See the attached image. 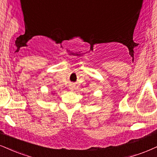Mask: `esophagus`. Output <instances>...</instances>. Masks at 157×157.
Returning a JSON list of instances; mask_svg holds the SVG:
<instances>
[{
    "label": "esophagus",
    "instance_id": "34e87169",
    "mask_svg": "<svg viewBox=\"0 0 157 157\" xmlns=\"http://www.w3.org/2000/svg\"><path fill=\"white\" fill-rule=\"evenodd\" d=\"M75 88V86H74V84H71L70 85V86H69V89L71 90H73V89Z\"/></svg>",
    "mask_w": 157,
    "mask_h": 157
}]
</instances>
